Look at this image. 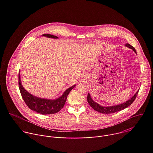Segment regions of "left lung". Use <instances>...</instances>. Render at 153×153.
<instances>
[{"instance_id": "8db88e82", "label": "left lung", "mask_w": 153, "mask_h": 153, "mask_svg": "<svg viewBox=\"0 0 153 153\" xmlns=\"http://www.w3.org/2000/svg\"><path fill=\"white\" fill-rule=\"evenodd\" d=\"M125 46L131 49H132L137 54L135 48L133 46L129 44V43H126ZM138 92H139V90L136 92V93L131 98L129 99L128 101H126L122 104H120V105H116L110 106H102L98 104L97 103L95 102L92 99V98L89 93L88 94V96H87V100H88V102L90 104V105L96 111H98L102 114H111V113H114L121 111V110H123V109L128 107L130 105H131L132 103L134 101L135 99L136 98Z\"/></svg>"}]
</instances>
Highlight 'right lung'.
Returning a JSON list of instances; mask_svg holds the SVG:
<instances>
[{
  "mask_svg": "<svg viewBox=\"0 0 153 153\" xmlns=\"http://www.w3.org/2000/svg\"><path fill=\"white\" fill-rule=\"evenodd\" d=\"M42 36H45L48 38L58 39L57 36L49 34H43ZM75 86L76 85H73L68 88L66 91H65L60 97L56 99H42L31 94L24 89L21 83L20 73L19 74V87L22 97L30 109L40 114H52L59 112L63 107L68 94L72 89L74 88Z\"/></svg>",
  "mask_w": 153,
  "mask_h": 153,
  "instance_id": "1",
  "label": "right lung"
}]
</instances>
